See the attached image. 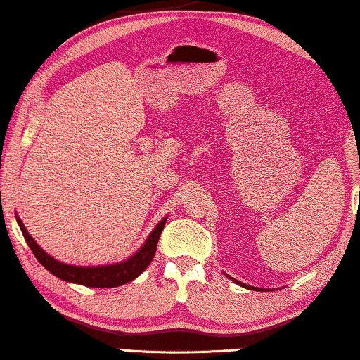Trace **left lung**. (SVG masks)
Returning <instances> with one entry per match:
<instances>
[{"instance_id": "1", "label": "left lung", "mask_w": 360, "mask_h": 360, "mask_svg": "<svg viewBox=\"0 0 360 360\" xmlns=\"http://www.w3.org/2000/svg\"><path fill=\"white\" fill-rule=\"evenodd\" d=\"M224 275H226V273H224ZM229 280L231 281H234L236 284H239V286H243V288H245V289H250V291H266V289H264V288H255V286H249V284H244V283H240V281H238V280H234V278H231L229 275H226Z\"/></svg>"}]
</instances>
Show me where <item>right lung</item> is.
Returning a JSON list of instances; mask_svg holds the SVG:
<instances>
[{"mask_svg":"<svg viewBox=\"0 0 360 360\" xmlns=\"http://www.w3.org/2000/svg\"><path fill=\"white\" fill-rule=\"evenodd\" d=\"M15 219H18L20 231H22L24 239L27 240V244H29L30 250L34 252L35 259L39 260L51 275H55L56 278H60V280L66 283L82 284V286L87 288H116L136 280V278L139 275H142L143 270L150 265V262H152L155 257V252H157L160 234L163 231L168 217H165L162 221L152 229V233L148 234V238L146 239V243L142 244V248L137 252H134L129 259L117 262V264L95 266H79L56 260L55 257L46 254V252L37 244V240L32 238L29 231H27L22 219L19 217H15Z\"/></svg>","mask_w":360,"mask_h":360,"instance_id":"1","label":"right lung"}]
</instances>
